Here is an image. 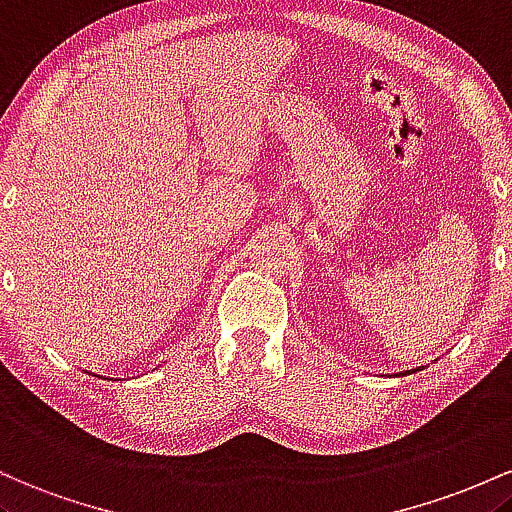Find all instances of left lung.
<instances>
[{"mask_svg":"<svg viewBox=\"0 0 512 512\" xmlns=\"http://www.w3.org/2000/svg\"><path fill=\"white\" fill-rule=\"evenodd\" d=\"M406 372H411V370H406ZM406 372H399V375H406Z\"/></svg>","mask_w":512,"mask_h":512,"instance_id":"obj_1","label":"left lung"}]
</instances>
